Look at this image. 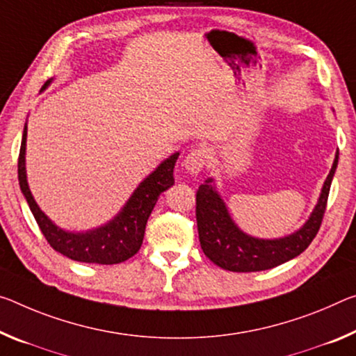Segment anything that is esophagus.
I'll use <instances>...</instances> for the list:
<instances>
[{
  "instance_id": "1",
  "label": "esophagus",
  "mask_w": 356,
  "mask_h": 356,
  "mask_svg": "<svg viewBox=\"0 0 356 356\" xmlns=\"http://www.w3.org/2000/svg\"><path fill=\"white\" fill-rule=\"evenodd\" d=\"M209 160V149L207 147H196L193 150H190V154L185 158V169L190 174H200L202 171V168L206 166V163Z\"/></svg>"
}]
</instances>
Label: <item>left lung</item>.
<instances>
[{"instance_id":"obj_1","label":"left lung","mask_w":356,"mask_h":356,"mask_svg":"<svg viewBox=\"0 0 356 356\" xmlns=\"http://www.w3.org/2000/svg\"><path fill=\"white\" fill-rule=\"evenodd\" d=\"M337 161L339 152H336L334 163L321 188L317 206L307 222L295 233L279 239H258L244 233L231 218L223 200L212 185L213 179L209 177L196 191V222L204 255L213 264L233 273L266 270L300 255L318 233Z\"/></svg>"}]
</instances>
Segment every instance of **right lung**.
<instances>
[{"instance_id": "1", "label": "right lung", "mask_w": 356, "mask_h": 356, "mask_svg": "<svg viewBox=\"0 0 356 356\" xmlns=\"http://www.w3.org/2000/svg\"><path fill=\"white\" fill-rule=\"evenodd\" d=\"M50 82L52 79L44 83L41 92L50 86ZM25 150L26 123L19 154V184L44 238L47 239L50 247L60 252L61 255L74 259V261L97 264H117L127 261L134 253H138L143 245L145 225H147L150 213L156 204L158 196L174 185L172 172L179 158V152H176L166 158L161 165H158L155 171L149 174L133 191L122 211L103 227L86 231V233H72V231H65L56 227L36 204L26 182Z\"/></svg>"}]
</instances>
